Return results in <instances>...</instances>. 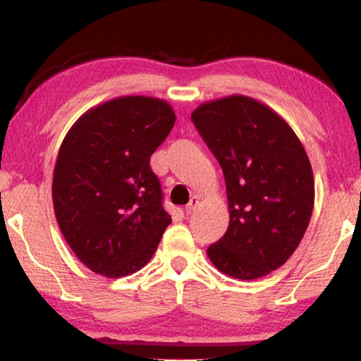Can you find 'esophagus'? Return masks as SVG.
<instances>
[{
    "label": "esophagus",
    "mask_w": 361,
    "mask_h": 361,
    "mask_svg": "<svg viewBox=\"0 0 361 361\" xmlns=\"http://www.w3.org/2000/svg\"><path fill=\"white\" fill-rule=\"evenodd\" d=\"M197 205H199V197L197 195H192L191 200H189V204L185 207V212L188 213V215H191V213L197 209Z\"/></svg>",
    "instance_id": "esophagus-1"
}]
</instances>
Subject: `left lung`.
Wrapping results in <instances>:
<instances>
[{"label": "left lung", "instance_id": "1", "mask_svg": "<svg viewBox=\"0 0 361 361\" xmlns=\"http://www.w3.org/2000/svg\"><path fill=\"white\" fill-rule=\"evenodd\" d=\"M191 119L218 159L228 192V231L207 255L229 277H264L290 259L312 216L307 152L282 116L247 95L205 102Z\"/></svg>", "mask_w": 361, "mask_h": 361}]
</instances>
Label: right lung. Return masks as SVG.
Listing matches in <instances>:
<instances>
[{"instance_id": "add662e5", "label": "right lung", "mask_w": 361, "mask_h": 361, "mask_svg": "<svg viewBox=\"0 0 361 361\" xmlns=\"http://www.w3.org/2000/svg\"><path fill=\"white\" fill-rule=\"evenodd\" d=\"M175 118L162 99L118 97L87 109L60 145L54 212L66 243L92 272L119 279L140 271L172 223L149 159Z\"/></svg>"}]
</instances>
